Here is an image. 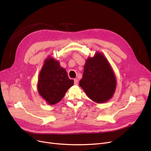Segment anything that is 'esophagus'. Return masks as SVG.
<instances>
[{"mask_svg":"<svg viewBox=\"0 0 151 151\" xmlns=\"http://www.w3.org/2000/svg\"><path fill=\"white\" fill-rule=\"evenodd\" d=\"M74 84L75 85H78V80H77V79H75V80H74Z\"/></svg>","mask_w":151,"mask_h":151,"instance_id":"34e87169","label":"esophagus"}]
</instances>
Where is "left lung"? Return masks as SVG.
I'll return each instance as SVG.
<instances>
[{
  "label": "left lung",
  "instance_id": "8db88e82",
  "mask_svg": "<svg viewBox=\"0 0 151 151\" xmlns=\"http://www.w3.org/2000/svg\"><path fill=\"white\" fill-rule=\"evenodd\" d=\"M116 85L113 71L104 55L98 52L88 59L80 86L91 100L97 103L108 101L113 97Z\"/></svg>",
  "mask_w": 151,
  "mask_h": 151
}]
</instances>
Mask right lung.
Wrapping results in <instances>:
<instances>
[{"instance_id": "1", "label": "right lung", "mask_w": 151, "mask_h": 151, "mask_svg": "<svg viewBox=\"0 0 151 151\" xmlns=\"http://www.w3.org/2000/svg\"><path fill=\"white\" fill-rule=\"evenodd\" d=\"M73 83L58 61L50 58L46 59L39 75L38 91L50 105L60 101Z\"/></svg>"}]
</instances>
